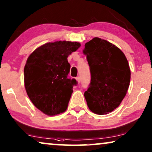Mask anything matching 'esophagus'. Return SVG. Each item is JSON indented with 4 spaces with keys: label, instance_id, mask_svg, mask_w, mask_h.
Returning <instances> with one entry per match:
<instances>
[{
    "label": "esophagus",
    "instance_id": "obj_1",
    "mask_svg": "<svg viewBox=\"0 0 152 152\" xmlns=\"http://www.w3.org/2000/svg\"><path fill=\"white\" fill-rule=\"evenodd\" d=\"M76 80H77V82L78 83H80V76H77V77L76 78Z\"/></svg>",
    "mask_w": 152,
    "mask_h": 152
}]
</instances>
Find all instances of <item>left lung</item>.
I'll use <instances>...</instances> for the list:
<instances>
[{
    "mask_svg": "<svg viewBox=\"0 0 152 152\" xmlns=\"http://www.w3.org/2000/svg\"><path fill=\"white\" fill-rule=\"evenodd\" d=\"M90 69L91 80L84 93L91 111L106 115L117 108L126 96L131 71L126 56L114 44L94 37L83 50Z\"/></svg>",
    "mask_w": 152,
    "mask_h": 152,
    "instance_id": "1",
    "label": "left lung"
}]
</instances>
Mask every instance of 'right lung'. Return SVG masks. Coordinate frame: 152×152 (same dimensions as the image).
<instances>
[{
    "label": "right lung",
    "mask_w": 152,
    "mask_h": 152,
    "mask_svg": "<svg viewBox=\"0 0 152 152\" xmlns=\"http://www.w3.org/2000/svg\"><path fill=\"white\" fill-rule=\"evenodd\" d=\"M80 46L78 42L58 41L39 46L28 57L24 67L26 92L36 108L47 115L66 110L77 85L68 78L70 64L67 57Z\"/></svg>",
    "instance_id": "1"
}]
</instances>
